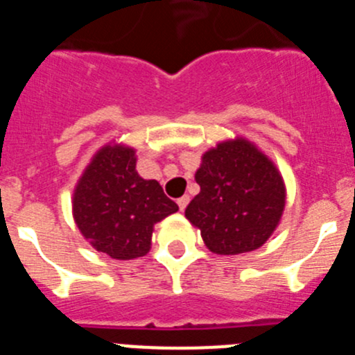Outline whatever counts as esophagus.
Masks as SVG:
<instances>
[{
    "label": "esophagus",
    "instance_id": "obj_1",
    "mask_svg": "<svg viewBox=\"0 0 355 355\" xmlns=\"http://www.w3.org/2000/svg\"><path fill=\"white\" fill-rule=\"evenodd\" d=\"M177 203H178V209H180V211H184V209L187 207V203H189V196L187 195L180 196V198L177 200Z\"/></svg>",
    "mask_w": 355,
    "mask_h": 355
}]
</instances>
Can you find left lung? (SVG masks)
I'll return each mask as SVG.
<instances>
[{
  "mask_svg": "<svg viewBox=\"0 0 355 355\" xmlns=\"http://www.w3.org/2000/svg\"><path fill=\"white\" fill-rule=\"evenodd\" d=\"M195 180L200 193L186 207V218L212 254L257 250L279 227L284 178L252 141L234 137L209 148Z\"/></svg>",
  "mask_w": 355,
  "mask_h": 355,
  "instance_id": "8db88e82",
  "label": "left lung"
}]
</instances>
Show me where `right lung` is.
I'll list each match as a JSON object with an SVG mask.
<instances>
[{
	"label": "right lung",
	"instance_id": "add662e5",
	"mask_svg": "<svg viewBox=\"0 0 355 355\" xmlns=\"http://www.w3.org/2000/svg\"><path fill=\"white\" fill-rule=\"evenodd\" d=\"M135 150L112 141L101 146L73 191V218L85 241L110 259L143 257L155 223L178 211L157 180L135 169Z\"/></svg>",
	"mask_w": 355,
	"mask_h": 355
}]
</instances>
